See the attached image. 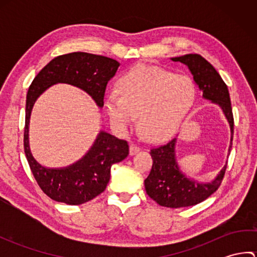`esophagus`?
<instances>
[{
  "mask_svg": "<svg viewBox=\"0 0 257 257\" xmlns=\"http://www.w3.org/2000/svg\"><path fill=\"white\" fill-rule=\"evenodd\" d=\"M140 147L138 146V145H136V144H132L130 145V148H129V152H130V155L132 156H134V155H136V154H138V152L140 151Z\"/></svg>",
  "mask_w": 257,
  "mask_h": 257,
  "instance_id": "1",
  "label": "esophagus"
}]
</instances>
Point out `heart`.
I'll use <instances>...</instances> for the list:
<instances>
[{
    "label": "heart",
    "instance_id": "b5f03b06",
    "mask_svg": "<svg viewBox=\"0 0 257 257\" xmlns=\"http://www.w3.org/2000/svg\"><path fill=\"white\" fill-rule=\"evenodd\" d=\"M118 95L108 96L106 109L111 124L127 130L139 113V125L151 140L170 137L182 124L195 101L192 79L167 69L140 64L117 81Z\"/></svg>",
    "mask_w": 257,
    "mask_h": 257
}]
</instances>
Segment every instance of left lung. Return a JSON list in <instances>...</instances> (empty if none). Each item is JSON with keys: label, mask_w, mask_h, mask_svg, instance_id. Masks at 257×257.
<instances>
[{"label": "left lung", "mask_w": 257, "mask_h": 257, "mask_svg": "<svg viewBox=\"0 0 257 257\" xmlns=\"http://www.w3.org/2000/svg\"><path fill=\"white\" fill-rule=\"evenodd\" d=\"M171 59L173 62H181L187 65L193 75L195 83L203 91V97L220 105L230 122L231 133L233 135L234 118L230 94L226 84L223 81L216 69L199 54H187ZM176 141L177 138H173L165 145L150 149L154 163L148 178L145 180L147 194L159 205L172 207V209L198 204L209 198L219 189L227 167L226 163L219 176L211 183L200 184L193 180H189L180 172L176 162V154H174ZM231 148L232 146H230L228 151Z\"/></svg>", "instance_id": "left-lung-1"}]
</instances>
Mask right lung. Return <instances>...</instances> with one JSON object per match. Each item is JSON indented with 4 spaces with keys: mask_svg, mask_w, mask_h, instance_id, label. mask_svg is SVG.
I'll return each instance as SVG.
<instances>
[{
    "mask_svg": "<svg viewBox=\"0 0 257 257\" xmlns=\"http://www.w3.org/2000/svg\"><path fill=\"white\" fill-rule=\"evenodd\" d=\"M119 63L112 58L75 52L57 56L38 73L27 91L24 127V151L31 171L43 192L51 199L70 205L86 203L105 191L113 163L129 155L125 140L101 132L83 159L64 169H47L33 158L29 147V123L33 105L48 87L70 84L89 94L103 106L107 83L116 74Z\"/></svg>",
    "mask_w": 257,
    "mask_h": 257,
    "instance_id": "obj_1",
    "label": "right lung"
}]
</instances>
